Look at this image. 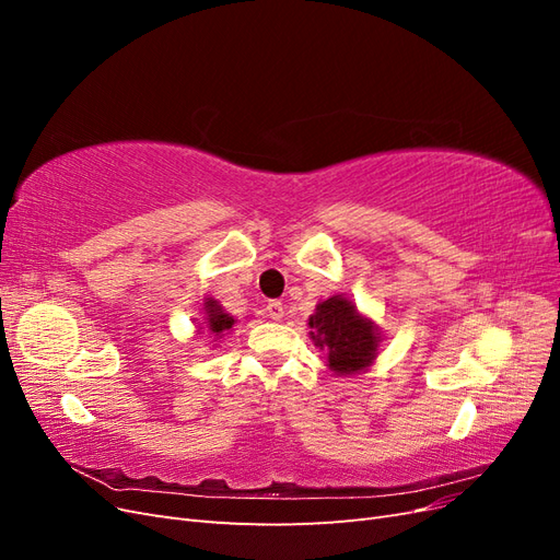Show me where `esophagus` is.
Returning a JSON list of instances; mask_svg holds the SVG:
<instances>
[{
	"label": "esophagus",
	"mask_w": 560,
	"mask_h": 560,
	"mask_svg": "<svg viewBox=\"0 0 560 560\" xmlns=\"http://www.w3.org/2000/svg\"><path fill=\"white\" fill-rule=\"evenodd\" d=\"M266 313H268V317L270 319H282L284 317V306H282V301H268V306H266Z\"/></svg>",
	"instance_id": "obj_1"
}]
</instances>
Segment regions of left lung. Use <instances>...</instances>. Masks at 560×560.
<instances>
[{
  "label": "left lung",
  "mask_w": 560,
  "mask_h": 560,
  "mask_svg": "<svg viewBox=\"0 0 560 560\" xmlns=\"http://www.w3.org/2000/svg\"><path fill=\"white\" fill-rule=\"evenodd\" d=\"M311 338L327 350L329 369L336 374H354L376 358L378 334L374 322L364 319L343 296L322 301L311 317Z\"/></svg>",
  "instance_id": "obj_1"
}]
</instances>
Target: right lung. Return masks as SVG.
I'll use <instances>...</instances> for the list:
<instances>
[{"mask_svg":"<svg viewBox=\"0 0 560 560\" xmlns=\"http://www.w3.org/2000/svg\"><path fill=\"white\" fill-rule=\"evenodd\" d=\"M206 317H208V329L212 336H224V331H229L233 327V317L229 313L222 311L217 301H206Z\"/></svg>","mask_w":560,"mask_h":560,"instance_id":"1","label":"right lung"}]
</instances>
